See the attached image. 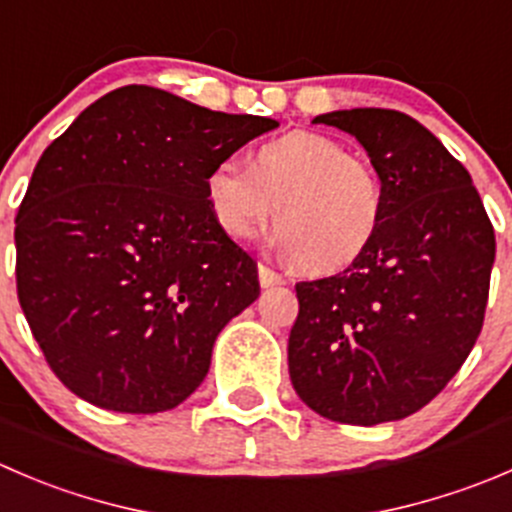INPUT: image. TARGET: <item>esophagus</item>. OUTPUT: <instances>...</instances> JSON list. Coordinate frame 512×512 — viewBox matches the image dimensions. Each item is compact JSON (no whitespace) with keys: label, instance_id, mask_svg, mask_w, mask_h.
I'll return each instance as SVG.
<instances>
[{"label":"esophagus","instance_id":"esophagus-1","mask_svg":"<svg viewBox=\"0 0 512 512\" xmlns=\"http://www.w3.org/2000/svg\"><path fill=\"white\" fill-rule=\"evenodd\" d=\"M257 275H260V285L262 287H275V285H282V282H285V277H282L280 272L270 270L267 265L257 267Z\"/></svg>","mask_w":512,"mask_h":512}]
</instances>
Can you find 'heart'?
Instances as JSON below:
<instances>
[{
	"instance_id": "b5f03b06",
	"label": "heart",
	"mask_w": 512,
	"mask_h": 512,
	"mask_svg": "<svg viewBox=\"0 0 512 512\" xmlns=\"http://www.w3.org/2000/svg\"><path fill=\"white\" fill-rule=\"evenodd\" d=\"M205 200L230 240H252L275 215L280 250L310 275H335L372 247L388 192L370 160L335 137L295 130L257 145L247 167H212Z\"/></svg>"
}]
</instances>
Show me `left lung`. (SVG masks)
I'll use <instances>...</instances> for the list:
<instances>
[{"instance_id": "1", "label": "left lung", "mask_w": 512, "mask_h": 512, "mask_svg": "<svg viewBox=\"0 0 512 512\" xmlns=\"http://www.w3.org/2000/svg\"><path fill=\"white\" fill-rule=\"evenodd\" d=\"M312 122L365 147L388 205L362 260L295 285L292 388L335 423L403 420L448 385L478 340L495 260L493 225L468 170L408 114L360 107Z\"/></svg>"}]
</instances>
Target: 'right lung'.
I'll use <instances>...</instances> for the list:
<instances>
[{
  "mask_svg": "<svg viewBox=\"0 0 512 512\" xmlns=\"http://www.w3.org/2000/svg\"><path fill=\"white\" fill-rule=\"evenodd\" d=\"M130 84L39 157L19 205L17 295L54 375L87 403L165 413L260 295L257 262L212 220L205 175L275 130Z\"/></svg>",
  "mask_w": 512,
  "mask_h": 512,
  "instance_id": "1",
  "label": "right lung"
}]
</instances>
